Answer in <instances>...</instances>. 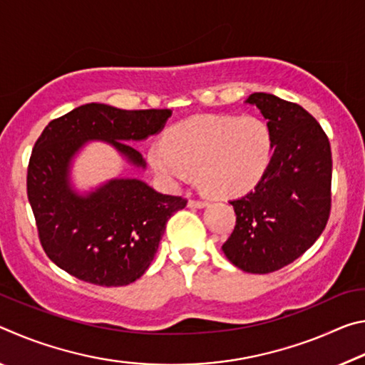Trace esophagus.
<instances>
[{
	"instance_id": "1",
	"label": "esophagus",
	"mask_w": 365,
	"mask_h": 365,
	"mask_svg": "<svg viewBox=\"0 0 365 365\" xmlns=\"http://www.w3.org/2000/svg\"><path fill=\"white\" fill-rule=\"evenodd\" d=\"M207 205H209L207 201H201V200H188V206H190V207L201 209V207H206Z\"/></svg>"
}]
</instances>
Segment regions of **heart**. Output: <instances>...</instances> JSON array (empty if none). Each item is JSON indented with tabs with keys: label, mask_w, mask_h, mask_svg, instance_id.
I'll return each instance as SVG.
<instances>
[{
	"label": "heart",
	"mask_w": 365,
	"mask_h": 365,
	"mask_svg": "<svg viewBox=\"0 0 365 365\" xmlns=\"http://www.w3.org/2000/svg\"><path fill=\"white\" fill-rule=\"evenodd\" d=\"M270 133L252 115H196L153 143L148 159L165 187L197 182L211 196L245 193L259 182L270 158Z\"/></svg>",
	"instance_id": "obj_1"
}]
</instances>
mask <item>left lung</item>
Listing matches in <instances>:
<instances>
[{
	"mask_svg": "<svg viewBox=\"0 0 365 365\" xmlns=\"http://www.w3.org/2000/svg\"><path fill=\"white\" fill-rule=\"evenodd\" d=\"M246 104L267 120L272 158L248 195L230 201L237 224L222 245L228 261L250 274H270L311 248L331 206V151L319 122L299 104L252 93Z\"/></svg>",
	"mask_w": 365,
	"mask_h": 365,
	"instance_id": "obj_1",
	"label": "left lung"
}]
</instances>
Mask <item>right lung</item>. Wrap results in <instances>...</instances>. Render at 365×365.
Masks as SVG:
<instances>
[{"label":"right lung","mask_w":365,"mask_h":365,"mask_svg":"<svg viewBox=\"0 0 365 365\" xmlns=\"http://www.w3.org/2000/svg\"><path fill=\"white\" fill-rule=\"evenodd\" d=\"M170 115V109L90 103L45 127L30 156L27 195L43 250L58 267L100 287L128 285L150 267L165 224L187 200L159 193L140 178L119 177L78 193L71 169L90 141H104L128 164L146 169L128 141L159 133Z\"/></svg>","instance_id":"right-lung-1"}]
</instances>
